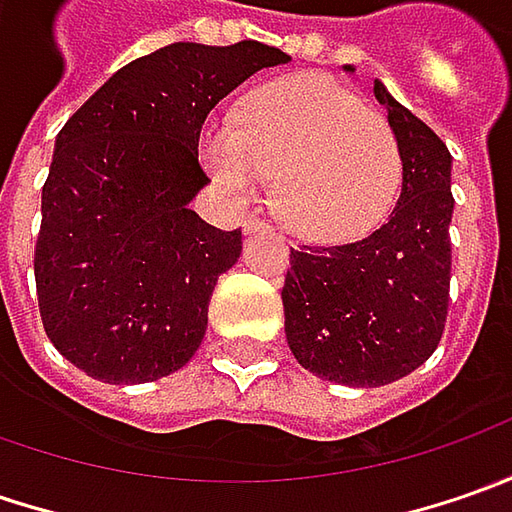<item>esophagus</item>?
I'll list each match as a JSON object with an SVG mask.
<instances>
[{
  "label": "esophagus",
  "instance_id": "34e87169",
  "mask_svg": "<svg viewBox=\"0 0 512 512\" xmlns=\"http://www.w3.org/2000/svg\"><path fill=\"white\" fill-rule=\"evenodd\" d=\"M259 227H267L265 219H259L256 213H250V216H245V230H247V233H253V230H259Z\"/></svg>",
  "mask_w": 512,
  "mask_h": 512
}]
</instances>
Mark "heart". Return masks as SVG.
<instances>
[{
  "instance_id": "1",
  "label": "heart",
  "mask_w": 512,
  "mask_h": 512,
  "mask_svg": "<svg viewBox=\"0 0 512 512\" xmlns=\"http://www.w3.org/2000/svg\"><path fill=\"white\" fill-rule=\"evenodd\" d=\"M205 165L219 185L250 196L276 179V213L310 242L370 233L402 187V150L387 119L330 76L307 73L265 88L236 125L205 133Z\"/></svg>"
}]
</instances>
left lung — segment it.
<instances>
[{"instance_id": "left-lung-1", "label": "left lung", "mask_w": 512, "mask_h": 512, "mask_svg": "<svg viewBox=\"0 0 512 512\" xmlns=\"http://www.w3.org/2000/svg\"><path fill=\"white\" fill-rule=\"evenodd\" d=\"M373 93L402 150L399 202L359 242L290 250L282 287L296 362L350 387L396 382L433 356L447 319L453 259L450 150L379 79Z\"/></svg>"}]
</instances>
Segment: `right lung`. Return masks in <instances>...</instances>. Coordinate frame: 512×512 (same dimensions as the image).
I'll return each mask as SVG.
<instances>
[{
  "mask_svg": "<svg viewBox=\"0 0 512 512\" xmlns=\"http://www.w3.org/2000/svg\"><path fill=\"white\" fill-rule=\"evenodd\" d=\"M287 59L253 39L176 42L116 70L59 130L33 273L45 333L70 364L142 384L193 359L213 287L242 253V230L190 210L210 182L202 125L230 90Z\"/></svg>",
  "mask_w": 512,
  "mask_h": 512,
  "instance_id": "obj_1",
  "label": "right lung"
}]
</instances>
